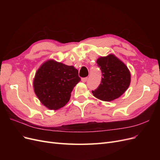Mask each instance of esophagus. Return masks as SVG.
I'll return each mask as SVG.
<instances>
[{"label":"esophagus","instance_id":"esophagus-1","mask_svg":"<svg viewBox=\"0 0 160 160\" xmlns=\"http://www.w3.org/2000/svg\"><path fill=\"white\" fill-rule=\"evenodd\" d=\"M88 77H84V78H82L81 79V81L82 82H83V83H85V82H86L87 81H88Z\"/></svg>","mask_w":160,"mask_h":160}]
</instances>
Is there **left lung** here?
Returning a JSON list of instances; mask_svg holds the SVG:
<instances>
[{
    "mask_svg": "<svg viewBox=\"0 0 160 160\" xmlns=\"http://www.w3.org/2000/svg\"><path fill=\"white\" fill-rule=\"evenodd\" d=\"M97 63L102 72V79L98 88L92 91L93 96L105 101L119 98L130 85L131 75L128 67L112 54L99 57Z\"/></svg>",
    "mask_w": 160,
    "mask_h": 160,
    "instance_id": "left-lung-1",
    "label": "left lung"
}]
</instances>
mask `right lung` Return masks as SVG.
I'll use <instances>...</instances> for the list:
<instances>
[{
    "mask_svg": "<svg viewBox=\"0 0 160 160\" xmlns=\"http://www.w3.org/2000/svg\"><path fill=\"white\" fill-rule=\"evenodd\" d=\"M81 81L78 70L54 60L45 62L36 72L34 91L46 108L57 110L69 101L74 87Z\"/></svg>",
    "mask_w": 160,
    "mask_h": 160,
    "instance_id": "add662e5",
    "label": "right lung"
}]
</instances>
